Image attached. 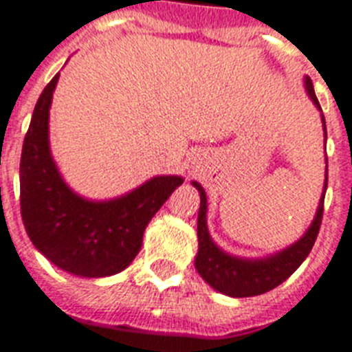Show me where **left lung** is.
Listing matches in <instances>:
<instances>
[{
    "mask_svg": "<svg viewBox=\"0 0 352 352\" xmlns=\"http://www.w3.org/2000/svg\"><path fill=\"white\" fill-rule=\"evenodd\" d=\"M305 87L312 102L322 109L311 78H305ZM322 120L325 137H327L325 118L322 117ZM193 186L197 188L199 193H201V208H199L197 217L199 252L197 257H195V268L201 274V278L215 290H219L226 296H232V298H250V296L265 294L268 290L276 289L278 285L283 283L287 278H290L296 272V268L300 267L301 263L305 261V257L311 254L312 246L316 243L320 226H322L325 193L320 201L316 217L312 221L311 228L298 243L272 257L259 259V261H248V259L228 256L223 250H219L214 245V241L210 239L208 226H206V193L197 182H193ZM325 188H327V182H325Z\"/></svg>",
    "mask_w": 352,
    "mask_h": 352,
    "instance_id": "left-lung-1",
    "label": "left lung"
}]
</instances>
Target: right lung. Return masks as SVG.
I'll return each instance as SVG.
<instances>
[{"mask_svg":"<svg viewBox=\"0 0 352 352\" xmlns=\"http://www.w3.org/2000/svg\"><path fill=\"white\" fill-rule=\"evenodd\" d=\"M58 74L36 102L19 162L21 219L32 245L65 272L104 278L135 259L142 235L181 177H155L126 197L91 203L65 186L49 151V107Z\"/></svg>","mask_w":352,"mask_h":352,"instance_id":"obj_1","label":"right lung"}]
</instances>
